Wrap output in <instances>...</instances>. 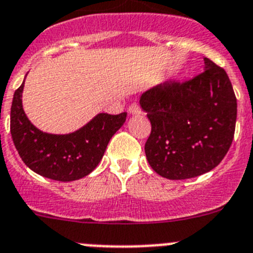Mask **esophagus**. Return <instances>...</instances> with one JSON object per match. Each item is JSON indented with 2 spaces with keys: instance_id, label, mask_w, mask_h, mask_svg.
Returning a JSON list of instances; mask_svg holds the SVG:
<instances>
[{
  "instance_id": "34e87169",
  "label": "esophagus",
  "mask_w": 253,
  "mask_h": 253,
  "mask_svg": "<svg viewBox=\"0 0 253 253\" xmlns=\"http://www.w3.org/2000/svg\"><path fill=\"white\" fill-rule=\"evenodd\" d=\"M128 111L131 115H139V114H142V109H140V106L138 104H131L128 107Z\"/></svg>"
}]
</instances>
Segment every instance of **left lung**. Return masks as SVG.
I'll return each instance as SVG.
<instances>
[{
	"mask_svg": "<svg viewBox=\"0 0 253 253\" xmlns=\"http://www.w3.org/2000/svg\"><path fill=\"white\" fill-rule=\"evenodd\" d=\"M204 71L184 82L152 87L139 104L152 125L144 151L162 177L185 180L222 162L232 144L237 99L222 67L204 58Z\"/></svg>",
	"mask_w": 253,
	"mask_h": 253,
	"instance_id": "1",
	"label": "left lung"
}]
</instances>
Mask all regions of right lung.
<instances>
[{
	"label": "right lung",
	"instance_id": "add662e5",
	"mask_svg": "<svg viewBox=\"0 0 253 253\" xmlns=\"http://www.w3.org/2000/svg\"><path fill=\"white\" fill-rule=\"evenodd\" d=\"M24 82L13 93L10 123L13 144L24 163L38 175L62 182L91 173L101 161L111 137L125 123L126 113H100L69 134L44 133L31 124L22 109Z\"/></svg>",
	"mask_w": 253,
	"mask_h": 253
}]
</instances>
